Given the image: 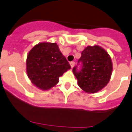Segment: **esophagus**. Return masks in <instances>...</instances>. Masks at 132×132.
Here are the masks:
<instances>
[{"label": "esophagus", "instance_id": "1", "mask_svg": "<svg viewBox=\"0 0 132 132\" xmlns=\"http://www.w3.org/2000/svg\"><path fill=\"white\" fill-rule=\"evenodd\" d=\"M70 67H71V68H73V67H74V65H75V62H71L70 63Z\"/></svg>", "mask_w": 132, "mask_h": 132}]
</instances>
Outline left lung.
I'll return each mask as SVG.
<instances>
[{
	"instance_id": "left-lung-1",
	"label": "left lung",
	"mask_w": 132,
	"mask_h": 132,
	"mask_svg": "<svg viewBox=\"0 0 132 132\" xmlns=\"http://www.w3.org/2000/svg\"><path fill=\"white\" fill-rule=\"evenodd\" d=\"M81 69L73 68L78 86L87 93H96L109 83L113 70L111 58L107 52L98 45L87 46L81 53L78 63Z\"/></svg>"
}]
</instances>
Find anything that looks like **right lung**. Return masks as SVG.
<instances>
[{
    "label": "right lung",
    "mask_w": 132,
    "mask_h": 132,
    "mask_svg": "<svg viewBox=\"0 0 132 132\" xmlns=\"http://www.w3.org/2000/svg\"><path fill=\"white\" fill-rule=\"evenodd\" d=\"M70 69L56 43L42 42L31 49L26 60V72L31 83L47 90L59 82V78Z\"/></svg>",
    "instance_id": "obj_1"
}]
</instances>
